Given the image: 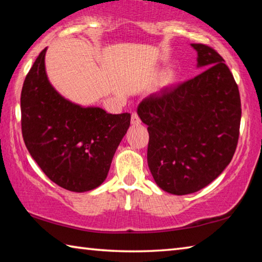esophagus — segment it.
<instances>
[{
	"mask_svg": "<svg viewBox=\"0 0 262 262\" xmlns=\"http://www.w3.org/2000/svg\"><path fill=\"white\" fill-rule=\"evenodd\" d=\"M130 122H132V125H133V126H139L140 123H141V120H140L139 115H137L136 113H133V114H132Z\"/></svg>",
	"mask_w": 262,
	"mask_h": 262,
	"instance_id": "obj_1",
	"label": "esophagus"
}]
</instances>
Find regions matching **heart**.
<instances>
[{
  "instance_id": "obj_1",
  "label": "heart",
  "mask_w": 262,
  "mask_h": 262,
  "mask_svg": "<svg viewBox=\"0 0 262 262\" xmlns=\"http://www.w3.org/2000/svg\"><path fill=\"white\" fill-rule=\"evenodd\" d=\"M177 78H178V76H177V73L174 69H172V68L165 69L161 75L162 86L167 88V86L173 85V84L177 82Z\"/></svg>"
}]
</instances>
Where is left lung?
Instances as JSON below:
<instances>
[{
    "mask_svg": "<svg viewBox=\"0 0 262 262\" xmlns=\"http://www.w3.org/2000/svg\"><path fill=\"white\" fill-rule=\"evenodd\" d=\"M196 77L137 106L148 126V165L163 190L186 195L206 187L227 167L236 151L242 107L234 78L223 57L202 43Z\"/></svg>",
    "mask_w": 262,
    "mask_h": 262,
    "instance_id": "1",
    "label": "left lung"
}]
</instances>
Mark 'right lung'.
<instances>
[{"instance_id": "right-lung-1", "label": "right lung", "mask_w": 262, "mask_h": 262, "mask_svg": "<svg viewBox=\"0 0 262 262\" xmlns=\"http://www.w3.org/2000/svg\"><path fill=\"white\" fill-rule=\"evenodd\" d=\"M45 48L21 89V133L26 148L53 183L83 193L104 183L115 151L130 125V114H110L75 104L47 77Z\"/></svg>"}]
</instances>
